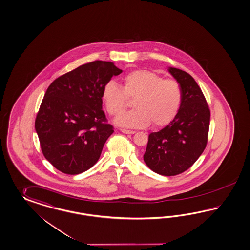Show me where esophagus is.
I'll list each match as a JSON object with an SVG mask.
<instances>
[{
	"mask_svg": "<svg viewBox=\"0 0 250 250\" xmlns=\"http://www.w3.org/2000/svg\"><path fill=\"white\" fill-rule=\"evenodd\" d=\"M121 132L124 133V134H128V135H133L135 134L136 132L133 131V130H127V129H121Z\"/></svg>",
	"mask_w": 250,
	"mask_h": 250,
	"instance_id": "obj_1",
	"label": "esophagus"
}]
</instances>
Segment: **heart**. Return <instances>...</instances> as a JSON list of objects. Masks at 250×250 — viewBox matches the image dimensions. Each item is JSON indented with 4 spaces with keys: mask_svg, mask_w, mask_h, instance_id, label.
Instances as JSON below:
<instances>
[{
    "mask_svg": "<svg viewBox=\"0 0 250 250\" xmlns=\"http://www.w3.org/2000/svg\"><path fill=\"white\" fill-rule=\"evenodd\" d=\"M103 101L111 115H118L134 100L135 110L119 115L114 123L123 127L144 128L151 122L156 127L168 125L179 111L181 86L173 79L146 70L130 73L123 79L122 87L109 82L103 89Z\"/></svg>",
    "mask_w": 250,
    "mask_h": 250,
    "instance_id": "1",
    "label": "heart"
}]
</instances>
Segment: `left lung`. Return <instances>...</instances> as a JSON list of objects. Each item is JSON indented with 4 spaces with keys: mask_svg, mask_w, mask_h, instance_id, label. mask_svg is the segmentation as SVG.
<instances>
[{
    "mask_svg": "<svg viewBox=\"0 0 250 250\" xmlns=\"http://www.w3.org/2000/svg\"><path fill=\"white\" fill-rule=\"evenodd\" d=\"M168 71L181 86V105L169 125L149 134L143 159L153 172L172 176L187 171L204 151L210 112L200 87L189 74L173 67Z\"/></svg>",
    "mask_w": 250,
    "mask_h": 250,
    "instance_id": "obj_1",
    "label": "left lung"
}]
</instances>
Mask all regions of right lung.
Returning a JSON list of instances; mask_svg holds the SVG:
<instances>
[{
  "instance_id": "obj_1",
  "label": "right lung",
  "mask_w": 250,
  "mask_h": 250,
  "mask_svg": "<svg viewBox=\"0 0 250 250\" xmlns=\"http://www.w3.org/2000/svg\"><path fill=\"white\" fill-rule=\"evenodd\" d=\"M123 71L94 61L56 78L49 86L35 121L47 161L60 172L78 174L94 165L113 133L103 111V89Z\"/></svg>"
}]
</instances>
